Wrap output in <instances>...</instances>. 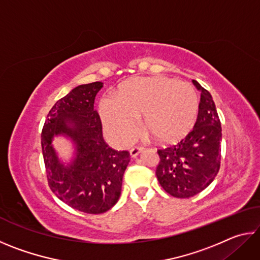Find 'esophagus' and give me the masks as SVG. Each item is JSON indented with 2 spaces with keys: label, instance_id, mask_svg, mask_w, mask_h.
I'll return each mask as SVG.
<instances>
[{
  "label": "esophagus",
  "instance_id": "obj_1",
  "mask_svg": "<svg viewBox=\"0 0 260 260\" xmlns=\"http://www.w3.org/2000/svg\"><path fill=\"white\" fill-rule=\"evenodd\" d=\"M142 150H143V148H141V147H134V148H132L131 151H129L131 157H132V158H135Z\"/></svg>",
  "mask_w": 260,
  "mask_h": 260
}]
</instances>
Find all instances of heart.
Listing matches in <instances>:
<instances>
[{
  "mask_svg": "<svg viewBox=\"0 0 260 260\" xmlns=\"http://www.w3.org/2000/svg\"><path fill=\"white\" fill-rule=\"evenodd\" d=\"M199 105V96L190 83L152 77L122 82L116 95L101 99L99 109L108 135L124 147L136 135L141 116L143 128L158 142H178L195 125Z\"/></svg>",
  "mask_w": 260,
  "mask_h": 260,
  "instance_id": "heart-1",
  "label": "heart"
}]
</instances>
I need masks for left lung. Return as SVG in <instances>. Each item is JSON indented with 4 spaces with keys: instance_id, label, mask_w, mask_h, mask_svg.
<instances>
[{
    "instance_id": "left-lung-1",
    "label": "left lung",
    "mask_w": 260,
    "mask_h": 260,
    "mask_svg": "<svg viewBox=\"0 0 260 260\" xmlns=\"http://www.w3.org/2000/svg\"><path fill=\"white\" fill-rule=\"evenodd\" d=\"M201 91L197 120L191 132L173 147L158 150L156 175L171 196L189 199L209 186L220 169L221 124L213 99L196 80Z\"/></svg>"
}]
</instances>
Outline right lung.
Returning <instances> with one entry per match:
<instances>
[{"instance_id":"obj_1","label":"right lung","mask_w":260,"mask_h":260,"mask_svg":"<svg viewBox=\"0 0 260 260\" xmlns=\"http://www.w3.org/2000/svg\"><path fill=\"white\" fill-rule=\"evenodd\" d=\"M103 87L96 81L80 85L57 101L48 113L41 146L51 191L71 208L99 214L119 200L128 151H117L104 142L102 122L94 110L95 96ZM64 136L75 147L68 165L56 155L52 140Z\"/></svg>"}]
</instances>
